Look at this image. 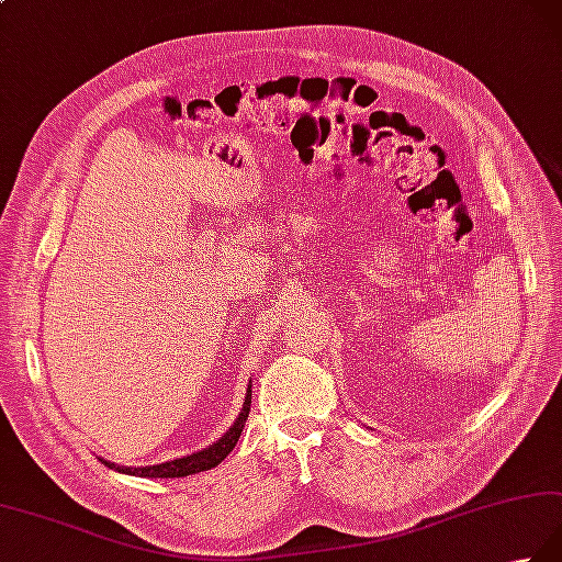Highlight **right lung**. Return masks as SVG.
Segmentation results:
<instances>
[{"mask_svg":"<svg viewBox=\"0 0 562 562\" xmlns=\"http://www.w3.org/2000/svg\"><path fill=\"white\" fill-rule=\"evenodd\" d=\"M248 412H250V387H248V394H246L244 409H240L234 426H231L228 431L222 438H218L214 446L200 450V453H192V456H184V458H178V460H170V463L146 465V468L114 465V463H106V460H102V463L106 468H114L119 472H126V475H138V477H187V475H196V472H204V470L216 468L231 453V450L236 448L238 436H240V431H244V426H246Z\"/></svg>","mask_w":562,"mask_h":562,"instance_id":"right-lung-1","label":"right lung"}]
</instances>
